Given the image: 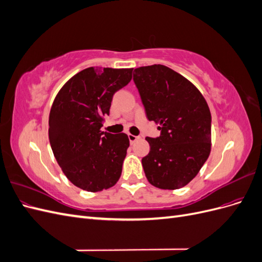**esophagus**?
I'll use <instances>...</instances> for the list:
<instances>
[{"instance_id": "obj_1", "label": "esophagus", "mask_w": 262, "mask_h": 262, "mask_svg": "<svg viewBox=\"0 0 262 262\" xmlns=\"http://www.w3.org/2000/svg\"><path fill=\"white\" fill-rule=\"evenodd\" d=\"M128 138H129V140H130V143H131V144H132V143H134V142H136L137 140H139V139H140V137L133 136V134H129Z\"/></svg>"}]
</instances>
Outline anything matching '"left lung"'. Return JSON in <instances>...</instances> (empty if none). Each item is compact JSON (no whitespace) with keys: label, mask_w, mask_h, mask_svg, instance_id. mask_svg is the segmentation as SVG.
<instances>
[{"label":"left lung","mask_w":262,"mask_h":262,"mask_svg":"<svg viewBox=\"0 0 262 262\" xmlns=\"http://www.w3.org/2000/svg\"><path fill=\"white\" fill-rule=\"evenodd\" d=\"M133 81L149 121L161 136L146 138L142 166L150 185L175 190L200 171L211 152V113L202 94L175 71L154 64L134 70Z\"/></svg>","instance_id":"1"}]
</instances>
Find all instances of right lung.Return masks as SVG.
I'll use <instances>...</instances> for the list:
<instances>
[{
	"mask_svg": "<svg viewBox=\"0 0 262 262\" xmlns=\"http://www.w3.org/2000/svg\"><path fill=\"white\" fill-rule=\"evenodd\" d=\"M133 69L87 68L62 86L49 115V141L67 178L90 192L112 188L121 176L130 141L125 133L101 131L114 94Z\"/></svg>",
	"mask_w": 262,
	"mask_h": 262,
	"instance_id": "obj_1",
	"label": "right lung"
}]
</instances>
